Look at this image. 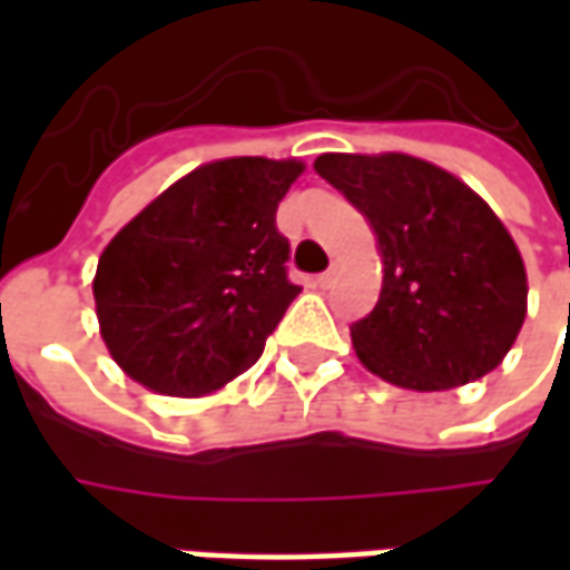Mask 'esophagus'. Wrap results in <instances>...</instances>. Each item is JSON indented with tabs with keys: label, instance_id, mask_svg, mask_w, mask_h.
<instances>
[{
	"label": "esophagus",
	"instance_id": "34e87169",
	"mask_svg": "<svg viewBox=\"0 0 570 570\" xmlns=\"http://www.w3.org/2000/svg\"><path fill=\"white\" fill-rule=\"evenodd\" d=\"M335 281H338V268H330V272H323L321 277H317V286H323V289H330V286L335 284Z\"/></svg>",
	"mask_w": 570,
	"mask_h": 570
}]
</instances>
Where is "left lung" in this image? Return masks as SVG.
Returning a JSON list of instances; mask_svg holds the SVG:
<instances>
[{
	"mask_svg": "<svg viewBox=\"0 0 570 570\" xmlns=\"http://www.w3.org/2000/svg\"><path fill=\"white\" fill-rule=\"evenodd\" d=\"M314 170L379 237L382 296L351 326L363 366L409 391H449L491 372L525 321V265L485 200L412 155L330 151Z\"/></svg>",
	"mask_w": 570,
	"mask_h": 570,
	"instance_id": "left-lung-1",
	"label": "left lung"
}]
</instances>
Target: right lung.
<instances>
[{"label": "right lung", "instance_id": "right-lung-1", "mask_svg": "<svg viewBox=\"0 0 570 570\" xmlns=\"http://www.w3.org/2000/svg\"><path fill=\"white\" fill-rule=\"evenodd\" d=\"M302 161L225 158L161 191L100 256V333L134 382L200 396L247 372L302 293L277 204Z\"/></svg>", "mask_w": 570, "mask_h": 570}]
</instances>
